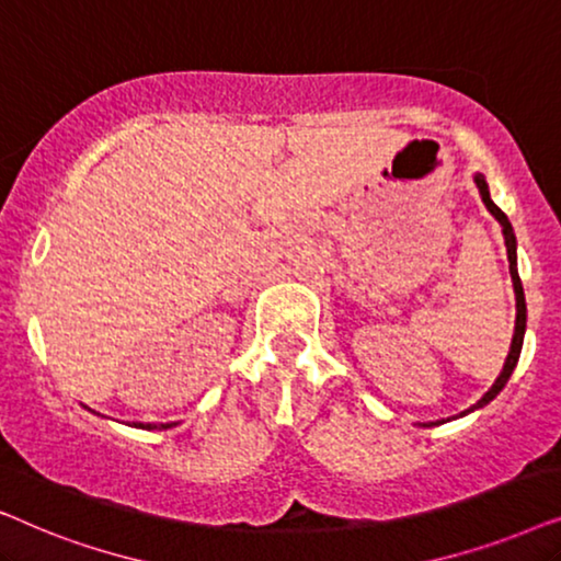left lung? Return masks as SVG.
Returning a JSON list of instances; mask_svg holds the SVG:
<instances>
[{
    "mask_svg": "<svg viewBox=\"0 0 561 561\" xmlns=\"http://www.w3.org/2000/svg\"><path fill=\"white\" fill-rule=\"evenodd\" d=\"M474 183H478V188H480L482 204L488 206V211L493 214V217H495L497 221H501V227H503V237H505V250H508V271H511L513 290H516V329H513V342H511V352H508V357H505V365H503L501 375H497V378H495L493 388H490L488 393L482 396L478 403L470 405V409L459 413V416H465V413H470V411H474V409H482V405H488L490 401H493V398H495L497 393H501V390L505 388V382H508V378H511V375H513V370H516V365H518V357H520V347H524V334H526V298H524V286H520V278H518V267H516V234H513V227H511L508 217H505V214H503L501 209H497V206L493 204V198H490V191H488L485 175H482V173L474 175ZM436 424H444V421H436ZM436 424H434V421H432V424H424V426H436Z\"/></svg>",
    "mask_w": 561,
    "mask_h": 561,
    "instance_id": "8db88e82",
    "label": "left lung"
}]
</instances>
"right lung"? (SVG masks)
Wrapping results in <instances>:
<instances>
[{"instance_id":"obj_1","label":"right lung","mask_w":561,"mask_h":561,"mask_svg":"<svg viewBox=\"0 0 561 561\" xmlns=\"http://www.w3.org/2000/svg\"><path fill=\"white\" fill-rule=\"evenodd\" d=\"M133 426H140V428H171V426H175V421H173V424H133Z\"/></svg>"}]
</instances>
